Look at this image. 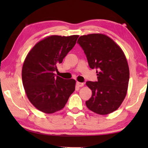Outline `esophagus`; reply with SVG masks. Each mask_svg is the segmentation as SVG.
Wrapping results in <instances>:
<instances>
[{
	"label": "esophagus",
	"instance_id": "34e87169",
	"mask_svg": "<svg viewBox=\"0 0 148 148\" xmlns=\"http://www.w3.org/2000/svg\"><path fill=\"white\" fill-rule=\"evenodd\" d=\"M76 85H77V86H78V87H83L84 86V83H81V82H76Z\"/></svg>",
	"mask_w": 148,
	"mask_h": 148
}]
</instances>
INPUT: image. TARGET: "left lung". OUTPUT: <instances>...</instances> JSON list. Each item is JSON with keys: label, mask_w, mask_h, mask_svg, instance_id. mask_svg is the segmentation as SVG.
Returning a JSON list of instances; mask_svg holds the SVG:
<instances>
[{"label": "left lung", "mask_w": 148, "mask_h": 148, "mask_svg": "<svg viewBox=\"0 0 148 148\" xmlns=\"http://www.w3.org/2000/svg\"><path fill=\"white\" fill-rule=\"evenodd\" d=\"M77 43L84 49L90 68L97 69L98 81L86 82L92 91L87 107L100 115L116 111L126 97L129 85V68L123 51L103 34L83 35Z\"/></svg>", "instance_id": "obj_1"}]
</instances>
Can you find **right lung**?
Returning a JSON list of instances; mask_svg holds the SVG:
<instances>
[{
    "mask_svg": "<svg viewBox=\"0 0 148 148\" xmlns=\"http://www.w3.org/2000/svg\"><path fill=\"white\" fill-rule=\"evenodd\" d=\"M79 35H51L41 40L31 49L22 68V81L31 104L46 114L62 110L74 91L76 80L64 79L54 71L73 48Z\"/></svg>",
    "mask_w": 148,
    "mask_h": 148,
    "instance_id": "1",
    "label": "right lung"
}]
</instances>
